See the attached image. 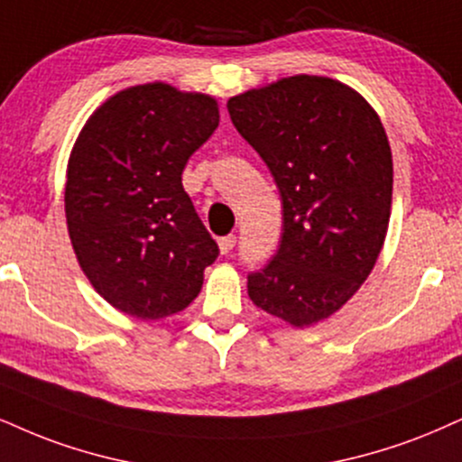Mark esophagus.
I'll list each match as a JSON object with an SVG mask.
<instances>
[{
	"label": "esophagus",
	"instance_id": "obj_1",
	"mask_svg": "<svg viewBox=\"0 0 462 462\" xmlns=\"http://www.w3.org/2000/svg\"><path fill=\"white\" fill-rule=\"evenodd\" d=\"M236 244H237L236 236H226V237H220V240H218V248H220V253H222V254H229L231 250L236 248Z\"/></svg>",
	"mask_w": 462,
	"mask_h": 462
}]
</instances>
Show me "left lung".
Instances as JSON below:
<instances>
[{
  "label": "left lung",
  "instance_id": "1",
  "mask_svg": "<svg viewBox=\"0 0 462 462\" xmlns=\"http://www.w3.org/2000/svg\"><path fill=\"white\" fill-rule=\"evenodd\" d=\"M226 109L282 197L281 246L248 276V298L287 326L310 328L357 293L383 248L394 184L388 134L360 92L319 74L231 96Z\"/></svg>",
  "mask_w": 462,
  "mask_h": 462
}]
</instances>
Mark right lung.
I'll return each instance as SVG.
<instances>
[{"label": "right lung", "instance_id": "1", "mask_svg": "<svg viewBox=\"0 0 462 462\" xmlns=\"http://www.w3.org/2000/svg\"><path fill=\"white\" fill-rule=\"evenodd\" d=\"M218 122L214 96L153 81L109 96L74 141L64 188L68 236L96 293L124 315H178L218 257L181 186L188 158Z\"/></svg>", "mask_w": 462, "mask_h": 462}]
</instances>
